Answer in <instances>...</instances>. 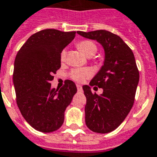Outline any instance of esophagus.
Instances as JSON below:
<instances>
[{"label":"esophagus","instance_id":"obj_1","mask_svg":"<svg viewBox=\"0 0 157 157\" xmlns=\"http://www.w3.org/2000/svg\"><path fill=\"white\" fill-rule=\"evenodd\" d=\"M77 89L78 91H81L82 90V86L80 85H77Z\"/></svg>","mask_w":157,"mask_h":157}]
</instances>
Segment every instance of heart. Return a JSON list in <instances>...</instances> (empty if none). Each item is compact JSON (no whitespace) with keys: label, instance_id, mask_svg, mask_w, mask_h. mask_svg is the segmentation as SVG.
<instances>
[{"label":"heart","instance_id":"1","mask_svg":"<svg viewBox=\"0 0 157 157\" xmlns=\"http://www.w3.org/2000/svg\"><path fill=\"white\" fill-rule=\"evenodd\" d=\"M77 47L81 52H83L86 56H93L97 54V46L96 44L90 41V40H83L79 43H78ZM60 58L61 62H64L67 59V50L63 49L61 50L60 55ZM92 70L89 67H82V68H74L71 72H69L70 78L78 83H83L86 79L90 78L92 76Z\"/></svg>","mask_w":157,"mask_h":157}]
</instances>
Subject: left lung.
Returning a JSON list of instances; mask_svg holds the SVG:
<instances>
[{"instance_id":"left-lung-1","label":"left lung","mask_w":157,"mask_h":157,"mask_svg":"<svg viewBox=\"0 0 157 157\" xmlns=\"http://www.w3.org/2000/svg\"><path fill=\"white\" fill-rule=\"evenodd\" d=\"M84 37L97 40L105 51V60L101 70L84 85L86 97L85 124L90 130L97 133H108L115 130L124 121L132 109L135 100L139 72L135 57L128 45L110 31L105 30L84 32ZM104 89L101 95L92 93L90 86Z\"/></svg>"}]
</instances>
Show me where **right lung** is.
<instances>
[{
	"label": "right lung",
	"mask_w": 157,
	"mask_h": 157,
	"mask_svg": "<svg viewBox=\"0 0 157 157\" xmlns=\"http://www.w3.org/2000/svg\"><path fill=\"white\" fill-rule=\"evenodd\" d=\"M75 34L56 29L40 31L28 38L15 58L13 80L17 105L25 120L42 132H52L62 126L65 110L77 92L69 79L60 90L51 88L50 84L60 67V52Z\"/></svg>",
	"instance_id": "right-lung-1"
}]
</instances>
